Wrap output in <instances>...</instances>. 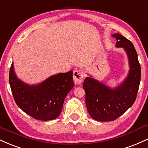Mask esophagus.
<instances>
[{
    "label": "esophagus",
    "instance_id": "obj_1",
    "mask_svg": "<svg viewBox=\"0 0 148 148\" xmlns=\"http://www.w3.org/2000/svg\"><path fill=\"white\" fill-rule=\"evenodd\" d=\"M84 73L81 69L74 71V74H73V79H74V83L76 84H81L83 81V79H84Z\"/></svg>",
    "mask_w": 148,
    "mask_h": 148
}]
</instances>
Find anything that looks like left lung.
<instances>
[{
	"mask_svg": "<svg viewBox=\"0 0 148 148\" xmlns=\"http://www.w3.org/2000/svg\"><path fill=\"white\" fill-rule=\"evenodd\" d=\"M116 39V47H123L130 62V72L123 84L111 88L91 77H86L83 87L90 115L97 121H113L123 114L136 99L141 76L138 55L133 44L119 33L112 35Z\"/></svg>",
	"mask_w": 148,
	"mask_h": 148,
	"instance_id": "8db88e82",
	"label": "left lung"
}]
</instances>
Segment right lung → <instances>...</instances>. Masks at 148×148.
Masks as SVG:
<instances>
[{"label": "right lung", "instance_id": "right-lung-1", "mask_svg": "<svg viewBox=\"0 0 148 148\" xmlns=\"http://www.w3.org/2000/svg\"><path fill=\"white\" fill-rule=\"evenodd\" d=\"M72 74V71L59 73L41 84L30 86L16 77L12 63L9 81L15 102L36 120L56 119L60 114L66 96L74 86Z\"/></svg>", "mask_w": 148, "mask_h": 148}]
</instances>
